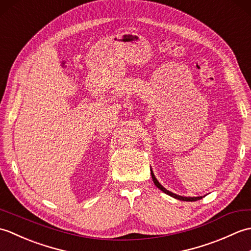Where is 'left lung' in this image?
I'll return each instance as SVG.
<instances>
[{"label": "left lung", "instance_id": "left-lung-1", "mask_svg": "<svg viewBox=\"0 0 251 251\" xmlns=\"http://www.w3.org/2000/svg\"><path fill=\"white\" fill-rule=\"evenodd\" d=\"M151 176H152V179H153V182H154V184H155L157 188L161 190V191H163L164 193H166L167 195H169V196H172V197H174V199H176V200H180V201H199V200H201V199H202V196H197V197H188V196H181V195H177V194H175V193H173V192H170V191H168V190H166L164 188V186L158 182L157 181V179L155 178V176H154V173H153V170H152V168H151Z\"/></svg>", "mask_w": 251, "mask_h": 251}]
</instances>
